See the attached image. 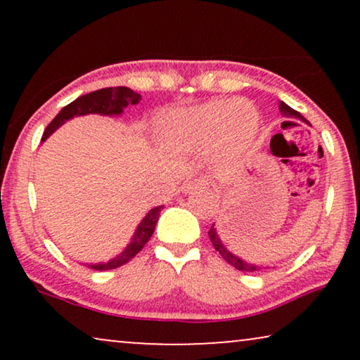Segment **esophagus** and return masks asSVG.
I'll use <instances>...</instances> for the list:
<instances>
[{
	"label": "esophagus",
	"mask_w": 360,
	"mask_h": 360,
	"mask_svg": "<svg viewBox=\"0 0 360 360\" xmlns=\"http://www.w3.org/2000/svg\"><path fill=\"white\" fill-rule=\"evenodd\" d=\"M195 190H208V180H205L203 176H198V179H193V180H188L186 184L184 185V191L185 193H190V191H195Z\"/></svg>",
	"instance_id": "obj_1"
}]
</instances>
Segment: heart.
<instances>
[{"label":"heart","instance_id":"heart-1","mask_svg":"<svg viewBox=\"0 0 360 360\" xmlns=\"http://www.w3.org/2000/svg\"><path fill=\"white\" fill-rule=\"evenodd\" d=\"M260 117L249 103L213 100L165 112L155 122L157 142L175 155H193L211 149L221 162L248 154L259 134Z\"/></svg>","mask_w":360,"mask_h":360}]
</instances>
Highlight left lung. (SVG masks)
I'll list each match as a JSON object with an SVG mask.
<instances>
[{
	"label": "left lung",
	"instance_id": "1",
	"mask_svg": "<svg viewBox=\"0 0 360 360\" xmlns=\"http://www.w3.org/2000/svg\"><path fill=\"white\" fill-rule=\"evenodd\" d=\"M278 110H280V112H282V116H285V117H293V120H300V121L307 122V120H304V117H303L302 115H300L298 111H295L293 108H290V106L287 105V103L280 101V103H278ZM208 236H210L211 244L214 245V249L218 250L221 257H223L228 264L233 265L234 269L240 270V272H257V270L262 269V267H259V265H255V264L245 262L244 259H240V257H238V255H236V254L231 252V250L224 245L223 239H221V236H219L218 229H216L214 224L211 226V229L208 231Z\"/></svg>",
	"mask_w": 360,
	"mask_h": 360
}]
</instances>
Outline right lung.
I'll list each match as a JSON object with an SVG mask.
<instances>
[{
  "mask_svg": "<svg viewBox=\"0 0 360 360\" xmlns=\"http://www.w3.org/2000/svg\"><path fill=\"white\" fill-rule=\"evenodd\" d=\"M141 101L139 93L132 91L127 86H110L101 88V90L91 91L88 95L78 96L75 101L70 105L62 108L60 112L53 117L51 124L46 127L42 134V142L47 139L49 136L53 134L58 127L65 124L67 121L73 120L77 116H86V115H101V116H121L124 108L129 105H137ZM164 206H155L147 211V214L142 218V221L137 224V228L132 234L129 244L122 249L116 257L108 260V262H96V264H85L93 270H111L116 267H121L122 264L129 262L134 255L147 244L150 236L154 234L155 224L159 221V214Z\"/></svg>",
  "mask_w": 360,
  "mask_h": 360,
  "instance_id": "add662e5",
  "label": "right lung"
}]
</instances>
